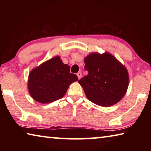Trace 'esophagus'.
Here are the masks:
<instances>
[{
	"label": "esophagus",
	"mask_w": 151,
	"mask_h": 151,
	"mask_svg": "<svg viewBox=\"0 0 151 151\" xmlns=\"http://www.w3.org/2000/svg\"><path fill=\"white\" fill-rule=\"evenodd\" d=\"M76 75H77L78 79H80V78H81V76H82V73H81V72H78L77 74H76Z\"/></svg>",
	"instance_id": "34e87169"
}]
</instances>
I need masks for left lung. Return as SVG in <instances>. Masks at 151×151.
Here are the masks:
<instances>
[{"mask_svg": "<svg viewBox=\"0 0 151 151\" xmlns=\"http://www.w3.org/2000/svg\"><path fill=\"white\" fill-rule=\"evenodd\" d=\"M88 75L78 81L86 97L101 106H111L121 100L129 86L126 67L109 52L91 53L85 58Z\"/></svg>", "mask_w": 151, "mask_h": 151, "instance_id": "1", "label": "left lung"}]
</instances>
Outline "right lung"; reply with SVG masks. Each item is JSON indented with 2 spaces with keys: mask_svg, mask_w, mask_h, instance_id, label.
<instances>
[{
  "mask_svg": "<svg viewBox=\"0 0 151 151\" xmlns=\"http://www.w3.org/2000/svg\"><path fill=\"white\" fill-rule=\"evenodd\" d=\"M77 81V76L70 73V66L57 56L30 71L28 89L36 101L49 103L63 98L70 84Z\"/></svg>",
  "mask_w": 151,
  "mask_h": 151,
  "instance_id": "obj_1",
  "label": "right lung"
}]
</instances>
